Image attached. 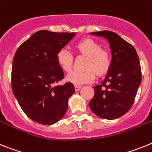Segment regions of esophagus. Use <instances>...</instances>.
I'll return each instance as SVG.
<instances>
[{
    "label": "esophagus",
    "instance_id": "obj_1",
    "mask_svg": "<svg viewBox=\"0 0 152 152\" xmlns=\"http://www.w3.org/2000/svg\"><path fill=\"white\" fill-rule=\"evenodd\" d=\"M80 89H81V86H75V90L76 91H79Z\"/></svg>",
    "mask_w": 152,
    "mask_h": 152
}]
</instances>
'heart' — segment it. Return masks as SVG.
Instances as JSON below:
<instances>
[{"mask_svg":"<svg viewBox=\"0 0 152 152\" xmlns=\"http://www.w3.org/2000/svg\"><path fill=\"white\" fill-rule=\"evenodd\" d=\"M76 52L87 56L85 71H72L66 76V80L76 86L90 83L94 81L96 73L98 76L107 72L110 66L109 53L100 48V45L92 39H85L75 46ZM59 65L63 70L69 72L72 69V55L66 48H62L56 55Z\"/></svg>","mask_w":152,"mask_h":152,"instance_id":"obj_1","label":"heart"}]
</instances>
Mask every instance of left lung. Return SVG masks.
I'll use <instances>...</instances> for the list:
<instances>
[{"label":"left lung","instance_id":"left-lung-1","mask_svg":"<svg viewBox=\"0 0 152 152\" xmlns=\"http://www.w3.org/2000/svg\"><path fill=\"white\" fill-rule=\"evenodd\" d=\"M107 39L112 60L102 85L95 86L89 106L104 119L118 118L131 109L142 82L141 66L135 49L117 34L103 30L90 33Z\"/></svg>","mask_w":152,"mask_h":152}]
</instances>
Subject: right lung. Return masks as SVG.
Wrapping results in <instances>:
<instances>
[{
	"instance_id": "1",
	"label": "right lung",
	"mask_w": 152,
	"mask_h": 152,
	"mask_svg": "<svg viewBox=\"0 0 152 152\" xmlns=\"http://www.w3.org/2000/svg\"><path fill=\"white\" fill-rule=\"evenodd\" d=\"M75 35L39 30L16 51L11 74L13 93L22 110L34 122L53 125L66 113L75 88L71 83L57 85L64 73L56 55Z\"/></svg>"
}]
</instances>
